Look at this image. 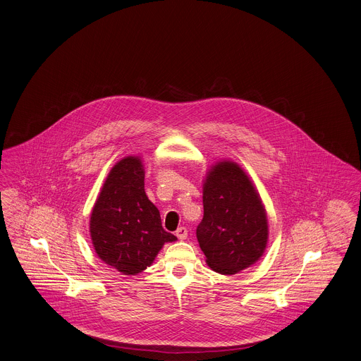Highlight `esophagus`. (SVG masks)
I'll return each instance as SVG.
<instances>
[{
	"mask_svg": "<svg viewBox=\"0 0 361 361\" xmlns=\"http://www.w3.org/2000/svg\"><path fill=\"white\" fill-rule=\"evenodd\" d=\"M187 235H188V231H187L185 227H180V228L176 231V237H177L178 240H185Z\"/></svg>",
	"mask_w": 361,
	"mask_h": 361,
	"instance_id": "1",
	"label": "esophagus"
}]
</instances>
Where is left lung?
<instances>
[{
    "label": "left lung",
    "mask_w": 361,
    "mask_h": 361,
    "mask_svg": "<svg viewBox=\"0 0 361 361\" xmlns=\"http://www.w3.org/2000/svg\"><path fill=\"white\" fill-rule=\"evenodd\" d=\"M203 219L197 238L207 266L233 276L253 266L269 240L267 212L237 161H216L203 180Z\"/></svg>",
    "instance_id": "left-lung-1"
}]
</instances>
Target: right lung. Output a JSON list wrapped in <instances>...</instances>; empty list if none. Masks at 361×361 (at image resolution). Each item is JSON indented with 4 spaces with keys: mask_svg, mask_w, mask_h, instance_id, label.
<instances>
[{
    "mask_svg": "<svg viewBox=\"0 0 361 361\" xmlns=\"http://www.w3.org/2000/svg\"><path fill=\"white\" fill-rule=\"evenodd\" d=\"M144 178L142 158L124 157L108 173L91 210L90 235L97 256L124 276L142 273L166 242L177 240L163 230Z\"/></svg>",
    "mask_w": 361,
    "mask_h": 361,
    "instance_id": "right-lung-1",
    "label": "right lung"
}]
</instances>
